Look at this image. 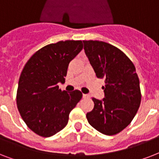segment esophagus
Here are the masks:
<instances>
[{
    "instance_id": "1",
    "label": "esophagus",
    "mask_w": 159,
    "mask_h": 159,
    "mask_svg": "<svg viewBox=\"0 0 159 159\" xmlns=\"http://www.w3.org/2000/svg\"><path fill=\"white\" fill-rule=\"evenodd\" d=\"M82 97H83V98H88V97H89V96L87 94H82Z\"/></svg>"
}]
</instances>
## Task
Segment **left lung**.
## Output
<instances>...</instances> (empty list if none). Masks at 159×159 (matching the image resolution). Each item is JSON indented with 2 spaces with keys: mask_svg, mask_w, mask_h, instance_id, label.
<instances>
[{
  "mask_svg": "<svg viewBox=\"0 0 159 159\" xmlns=\"http://www.w3.org/2000/svg\"><path fill=\"white\" fill-rule=\"evenodd\" d=\"M84 50L98 78L105 79V98H92L87 114L91 125L106 135L120 133L130 124L140 106L139 80L135 67L121 50L106 42L83 40Z\"/></svg>",
  "mask_w": 159,
  "mask_h": 159,
  "instance_id": "left-lung-1",
  "label": "left lung"
}]
</instances>
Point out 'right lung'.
<instances>
[{"label": "right lung", "instance_id": "right-lung-1", "mask_svg": "<svg viewBox=\"0 0 159 159\" xmlns=\"http://www.w3.org/2000/svg\"><path fill=\"white\" fill-rule=\"evenodd\" d=\"M82 48L81 40L50 43L37 51L22 70L16 104L25 123L39 136L50 137L62 130L82 99L80 91H62L57 83H64L69 62Z\"/></svg>", "mask_w": 159, "mask_h": 159}]
</instances>
